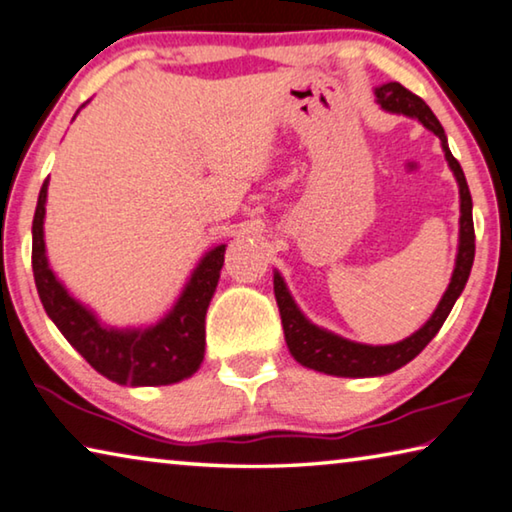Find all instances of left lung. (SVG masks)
<instances>
[{"instance_id": "1", "label": "left lung", "mask_w": 512, "mask_h": 512, "mask_svg": "<svg viewBox=\"0 0 512 512\" xmlns=\"http://www.w3.org/2000/svg\"><path fill=\"white\" fill-rule=\"evenodd\" d=\"M376 102L380 109L389 113H401V116L417 118L421 125L440 139L444 157L449 161V168L453 170V177L458 182L460 191V232H458V255L456 266H453L451 282L446 287L444 296L437 303L435 312L431 314L424 326L417 332H412L410 337L401 339L396 344L385 346H371L351 342V339L339 337L335 332L326 328L314 326L307 316L300 312L294 296L289 294L287 282L278 271H273V291L275 300L280 307V319L282 328H285V342L289 346V353L294 355L298 364H303L307 369L328 373V376H342V378H371V376H387L396 369H401L403 364L415 360L417 355L424 351L426 344L437 335V330L442 328V323L449 316L451 307L456 305L458 296L465 289L469 280V271L474 264V218H472V196H469V186L462 173L460 164L449 150L446 143V134L440 125V120L435 118L431 107L410 93L408 88H403L399 81H389V84L376 86Z\"/></svg>"}]
</instances>
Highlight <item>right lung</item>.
Segmentation results:
<instances>
[{"instance_id":"obj_1","label":"right lung","mask_w":512,"mask_h":512,"mask_svg":"<svg viewBox=\"0 0 512 512\" xmlns=\"http://www.w3.org/2000/svg\"><path fill=\"white\" fill-rule=\"evenodd\" d=\"M47 186H50V177L38 193L34 225H31V266H34L40 303L54 326L97 373L118 385L157 387L191 378L205 358V316L218 278H221L225 243L214 246L200 257L180 298L175 300L170 312L164 314V319L145 328L104 326L91 307L79 303L56 278L47 259Z\"/></svg>"}]
</instances>
